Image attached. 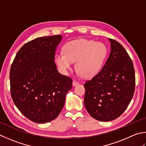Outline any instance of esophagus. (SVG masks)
<instances>
[{
    "label": "esophagus",
    "mask_w": 146,
    "mask_h": 146,
    "mask_svg": "<svg viewBox=\"0 0 146 146\" xmlns=\"http://www.w3.org/2000/svg\"><path fill=\"white\" fill-rule=\"evenodd\" d=\"M79 83L78 82H76V80H73V86H76L77 85H78Z\"/></svg>",
    "instance_id": "obj_1"
}]
</instances>
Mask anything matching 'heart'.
<instances>
[{"label":"heart","instance_id":"obj_1","mask_svg":"<svg viewBox=\"0 0 146 146\" xmlns=\"http://www.w3.org/2000/svg\"><path fill=\"white\" fill-rule=\"evenodd\" d=\"M64 53L56 54V62L62 73L66 74L76 62V69L84 78L95 76L101 70L107 54V48L101 42L80 39L65 45Z\"/></svg>","mask_w":146,"mask_h":146}]
</instances>
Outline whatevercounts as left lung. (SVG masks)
Returning <instances> with one entry per match:
<instances>
[{
	"label": "left lung",
	"mask_w": 146,
	"mask_h": 146,
	"mask_svg": "<svg viewBox=\"0 0 146 146\" xmlns=\"http://www.w3.org/2000/svg\"><path fill=\"white\" fill-rule=\"evenodd\" d=\"M111 52L101 71L84 84V104L94 119L113 120L127 109L135 90V70L126 50L109 38Z\"/></svg>",
	"instance_id": "8db88e82"
}]
</instances>
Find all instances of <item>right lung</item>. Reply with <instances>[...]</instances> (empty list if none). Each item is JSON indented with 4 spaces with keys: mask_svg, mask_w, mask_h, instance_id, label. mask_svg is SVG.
I'll list each match as a JSON object with an SVG mask.
<instances>
[{
    "mask_svg": "<svg viewBox=\"0 0 146 146\" xmlns=\"http://www.w3.org/2000/svg\"><path fill=\"white\" fill-rule=\"evenodd\" d=\"M60 35L38 37L23 46L11 65V94L28 119L44 123L56 118L63 108L72 79L58 72L55 52Z\"/></svg>",
    "mask_w": 146,
    "mask_h": 146,
    "instance_id": "add662e5",
    "label": "right lung"
}]
</instances>
